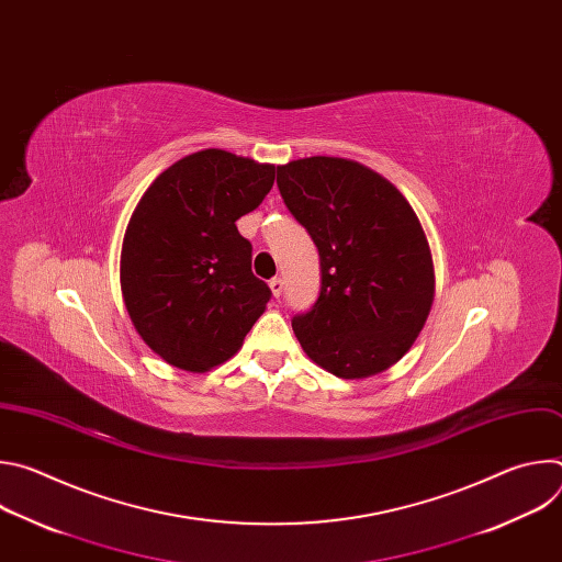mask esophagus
I'll use <instances>...</instances> for the list:
<instances>
[{
    "label": "esophagus",
    "mask_w": 562,
    "mask_h": 562,
    "mask_svg": "<svg viewBox=\"0 0 562 562\" xmlns=\"http://www.w3.org/2000/svg\"><path fill=\"white\" fill-rule=\"evenodd\" d=\"M269 286H271L273 297H280V295H282V291H284V280H282V278H273V280L269 282Z\"/></svg>",
    "instance_id": "esophagus-1"
}]
</instances>
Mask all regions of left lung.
Listing matches in <instances>:
<instances>
[{"label":"left lung","instance_id":"1","mask_svg":"<svg viewBox=\"0 0 562 562\" xmlns=\"http://www.w3.org/2000/svg\"><path fill=\"white\" fill-rule=\"evenodd\" d=\"M278 189L319 256V293L291 325L306 356L338 378L403 358L434 302L425 231L391 182L342 157L278 167Z\"/></svg>","mask_w":562,"mask_h":562}]
</instances>
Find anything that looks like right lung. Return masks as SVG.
<instances>
[{"label": "right lung", "mask_w": 562, "mask_h": 562, "mask_svg": "<svg viewBox=\"0 0 562 562\" xmlns=\"http://www.w3.org/2000/svg\"><path fill=\"white\" fill-rule=\"evenodd\" d=\"M273 180V165L206 148L139 200L122 245V293L137 334L169 364L206 371L228 360L271 300L235 222Z\"/></svg>", "instance_id": "obj_1"}]
</instances>
